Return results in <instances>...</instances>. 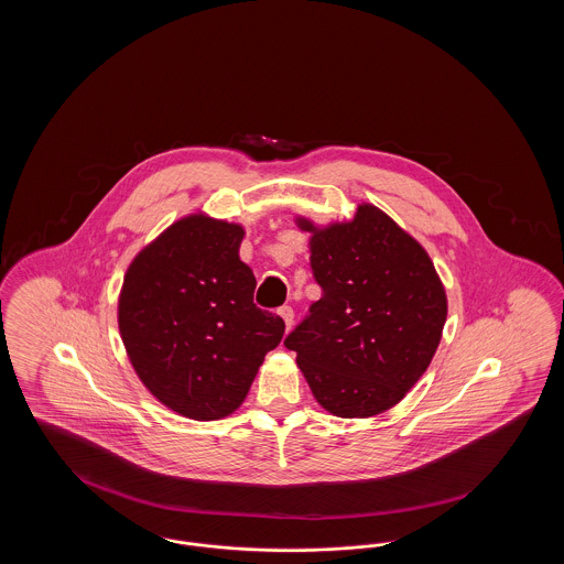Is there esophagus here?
Here are the masks:
<instances>
[{"instance_id":"1","label":"esophagus","mask_w":564,"mask_h":564,"mask_svg":"<svg viewBox=\"0 0 564 564\" xmlns=\"http://www.w3.org/2000/svg\"><path fill=\"white\" fill-rule=\"evenodd\" d=\"M279 315L283 317V322L288 327H292V323H294V308L292 306H281L279 308Z\"/></svg>"}]
</instances>
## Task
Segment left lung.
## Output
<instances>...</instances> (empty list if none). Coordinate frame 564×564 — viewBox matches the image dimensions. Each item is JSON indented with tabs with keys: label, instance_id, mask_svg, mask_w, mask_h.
I'll list each match as a JSON object with an SVG mask.
<instances>
[{
	"label": "left lung",
	"instance_id": "8db88e82",
	"mask_svg": "<svg viewBox=\"0 0 564 564\" xmlns=\"http://www.w3.org/2000/svg\"><path fill=\"white\" fill-rule=\"evenodd\" d=\"M313 232L322 288L285 338L315 400L343 419L375 416L403 400L430 368L446 323V292L427 251L375 205Z\"/></svg>",
	"mask_w": 564,
	"mask_h": 564
}]
</instances>
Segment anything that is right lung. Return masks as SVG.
Instances as JSON below:
<instances>
[{"label": "right lung", "mask_w": 564, "mask_h": 564, "mask_svg": "<svg viewBox=\"0 0 564 564\" xmlns=\"http://www.w3.org/2000/svg\"><path fill=\"white\" fill-rule=\"evenodd\" d=\"M239 224L189 215L127 270L118 325L134 372L166 408L194 421L235 412L285 332L253 304Z\"/></svg>", "instance_id": "1"}]
</instances>
